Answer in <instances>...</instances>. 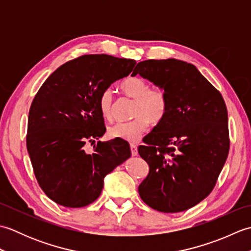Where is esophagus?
I'll return each mask as SVG.
<instances>
[{
	"label": "esophagus",
	"mask_w": 251,
	"mask_h": 251,
	"mask_svg": "<svg viewBox=\"0 0 251 251\" xmlns=\"http://www.w3.org/2000/svg\"><path fill=\"white\" fill-rule=\"evenodd\" d=\"M130 151H131V155H132V156H136L137 154H138L137 146L134 145V143H131V145H130Z\"/></svg>",
	"instance_id": "1"
}]
</instances>
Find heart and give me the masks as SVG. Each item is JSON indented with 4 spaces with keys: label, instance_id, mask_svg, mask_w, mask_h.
Masks as SVG:
<instances>
[{
    "label": "heart",
    "instance_id": "heart-1",
    "mask_svg": "<svg viewBox=\"0 0 251 251\" xmlns=\"http://www.w3.org/2000/svg\"><path fill=\"white\" fill-rule=\"evenodd\" d=\"M121 89L126 96L135 99L130 121L117 122L109 127L112 138L129 142H137L148 129L149 122H161L168 109L166 93L162 88H150L146 79L139 76H129L121 83ZM99 110L105 119L113 114V96L106 89L99 97Z\"/></svg>",
    "mask_w": 251,
    "mask_h": 251
}]
</instances>
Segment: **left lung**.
Segmentation results:
<instances>
[{"label": "left lung", "instance_id": "1", "mask_svg": "<svg viewBox=\"0 0 251 251\" xmlns=\"http://www.w3.org/2000/svg\"><path fill=\"white\" fill-rule=\"evenodd\" d=\"M139 74L166 93L164 119L138 148L149 175L138 188L141 200L162 212H180L210 194L226 161L227 111L221 94L196 67L174 58L146 60Z\"/></svg>", "mask_w": 251, "mask_h": 251}]
</instances>
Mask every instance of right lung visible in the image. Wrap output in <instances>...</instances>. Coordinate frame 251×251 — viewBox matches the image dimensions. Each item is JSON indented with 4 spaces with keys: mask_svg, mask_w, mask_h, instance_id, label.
Returning a JSON list of instances; mask_svg holds the SVG:
<instances>
[{
    "mask_svg": "<svg viewBox=\"0 0 251 251\" xmlns=\"http://www.w3.org/2000/svg\"><path fill=\"white\" fill-rule=\"evenodd\" d=\"M136 61L109 55H84L52 72L32 101L26 149L35 178L57 204L84 207L98 199L103 179L131 155L128 142H87L105 132L99 97L128 75Z\"/></svg>",
    "mask_w": 251,
    "mask_h": 251,
    "instance_id": "obj_1",
    "label": "right lung"
}]
</instances>
